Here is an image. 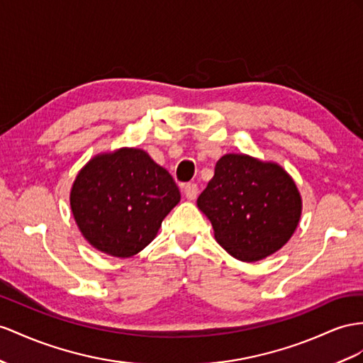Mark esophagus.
<instances>
[{
    "label": "esophagus",
    "instance_id": "obj_1",
    "mask_svg": "<svg viewBox=\"0 0 363 363\" xmlns=\"http://www.w3.org/2000/svg\"><path fill=\"white\" fill-rule=\"evenodd\" d=\"M184 193H185V198L187 199H190V201H194L198 198V194H199V187L196 184H185L184 185Z\"/></svg>",
    "mask_w": 363,
    "mask_h": 363
}]
</instances>
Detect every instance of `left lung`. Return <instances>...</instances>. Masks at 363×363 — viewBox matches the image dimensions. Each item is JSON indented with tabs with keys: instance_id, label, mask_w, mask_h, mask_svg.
I'll list each match as a JSON object with an SVG mask.
<instances>
[{
	"instance_id": "obj_1",
	"label": "left lung",
	"mask_w": 363,
	"mask_h": 363,
	"mask_svg": "<svg viewBox=\"0 0 363 363\" xmlns=\"http://www.w3.org/2000/svg\"><path fill=\"white\" fill-rule=\"evenodd\" d=\"M218 244L242 262L276 253L294 233L302 199L281 165L247 155H224L198 198Z\"/></svg>"
}]
</instances>
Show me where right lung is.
Returning a JSON list of instances; mask_svg holds the SVG:
<instances>
[{"instance_id":"add662e5","label":"right lung","mask_w":363,"mask_h":363,"mask_svg":"<svg viewBox=\"0 0 363 363\" xmlns=\"http://www.w3.org/2000/svg\"><path fill=\"white\" fill-rule=\"evenodd\" d=\"M172 174L139 148H119L90 160L70 190L82 236L102 253L130 257L156 238L179 202Z\"/></svg>"}]
</instances>
